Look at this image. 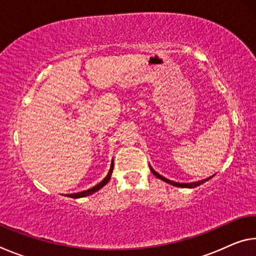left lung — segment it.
I'll return each mask as SVG.
<instances>
[{
	"label": "left lung",
	"mask_w": 256,
	"mask_h": 256,
	"mask_svg": "<svg viewBox=\"0 0 256 256\" xmlns=\"http://www.w3.org/2000/svg\"><path fill=\"white\" fill-rule=\"evenodd\" d=\"M150 170L152 172V174L156 176V177H158V178H160L162 180H164V182H166V183H168V184H172V185H174V186H177V188H196V186H198V185H201V184H203V183H206V180H209L211 177H208V178H206V180H198V182H193V183H176V182H172V180H167V178H164V176H162V175H159L157 172H154V170H152V167L150 166Z\"/></svg>",
	"instance_id": "8db88e82"
}]
</instances>
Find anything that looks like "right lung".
Segmentation results:
<instances>
[{
	"label": "right lung",
	"instance_id": "1",
	"mask_svg": "<svg viewBox=\"0 0 256 256\" xmlns=\"http://www.w3.org/2000/svg\"><path fill=\"white\" fill-rule=\"evenodd\" d=\"M112 168H114V162H112L110 172H108L107 176H106L105 178H104V180L100 182V183L97 184L96 186H94V188H92L86 190H82V192H79V193L68 194V196L73 198H84V196H90V194H92V193H94V192H97L98 190H100V188H102V186H105V185L108 183V182H110V176H112Z\"/></svg>",
	"mask_w": 256,
	"mask_h": 256
}]
</instances>
